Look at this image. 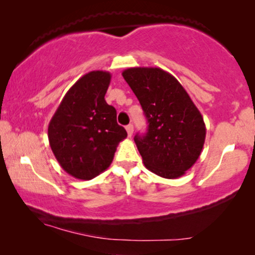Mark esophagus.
I'll use <instances>...</instances> for the list:
<instances>
[{"label": "esophagus", "instance_id": "obj_1", "mask_svg": "<svg viewBox=\"0 0 255 255\" xmlns=\"http://www.w3.org/2000/svg\"><path fill=\"white\" fill-rule=\"evenodd\" d=\"M127 128L128 137H131L132 133H133V125H132V124H128V125H127V128Z\"/></svg>", "mask_w": 255, "mask_h": 255}]
</instances>
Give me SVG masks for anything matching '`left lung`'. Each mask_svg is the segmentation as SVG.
I'll return each instance as SVG.
<instances>
[{
	"instance_id": "left-lung-1",
	"label": "left lung",
	"mask_w": 255,
	"mask_h": 255,
	"mask_svg": "<svg viewBox=\"0 0 255 255\" xmlns=\"http://www.w3.org/2000/svg\"><path fill=\"white\" fill-rule=\"evenodd\" d=\"M137 96L148 123L134 142L146 168L177 179L200 158L205 140L203 117L182 85L158 67H132L122 73Z\"/></svg>"
}]
</instances>
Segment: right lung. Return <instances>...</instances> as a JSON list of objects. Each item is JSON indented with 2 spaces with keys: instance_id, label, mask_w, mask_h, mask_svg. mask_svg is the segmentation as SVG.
<instances>
[{
  "instance_id": "obj_1",
  "label": "right lung",
  "mask_w": 255,
  "mask_h": 255,
  "mask_svg": "<svg viewBox=\"0 0 255 255\" xmlns=\"http://www.w3.org/2000/svg\"><path fill=\"white\" fill-rule=\"evenodd\" d=\"M111 74L87 73L73 85L48 124V141L61 168L79 180L108 169L118 144L128 137L117 113L104 100Z\"/></svg>"
}]
</instances>
